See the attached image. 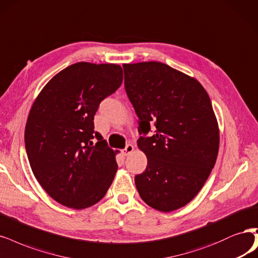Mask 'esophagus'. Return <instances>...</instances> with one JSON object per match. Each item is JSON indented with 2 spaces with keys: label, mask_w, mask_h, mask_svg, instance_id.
Returning a JSON list of instances; mask_svg holds the SVG:
<instances>
[{
  "label": "esophagus",
  "mask_w": 258,
  "mask_h": 258,
  "mask_svg": "<svg viewBox=\"0 0 258 258\" xmlns=\"http://www.w3.org/2000/svg\"><path fill=\"white\" fill-rule=\"evenodd\" d=\"M133 150H135V146L131 145V144H128L126 146V148L122 150V155L125 156V157H127V156H129V155H131L133 153Z\"/></svg>",
  "instance_id": "34e87169"
}]
</instances>
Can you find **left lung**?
Returning a JSON list of instances; mask_svg holds the SVG:
<instances>
[{
	"label": "left lung",
	"instance_id": "left-lung-1",
	"mask_svg": "<svg viewBox=\"0 0 258 258\" xmlns=\"http://www.w3.org/2000/svg\"><path fill=\"white\" fill-rule=\"evenodd\" d=\"M125 88L139 117L138 147L146 170L135 181L148 206L170 212L203 188L219 152V125L209 96L198 81L160 61L123 64ZM155 135L145 136L150 127Z\"/></svg>",
	"mask_w": 258,
	"mask_h": 258
}]
</instances>
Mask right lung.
I'll list each match as a JSON object with an SVG mask.
<instances>
[{
    "mask_svg": "<svg viewBox=\"0 0 258 258\" xmlns=\"http://www.w3.org/2000/svg\"><path fill=\"white\" fill-rule=\"evenodd\" d=\"M121 83L119 65L79 61L53 77L32 105L24 132L29 162L44 191L61 205L91 207L112 184L119 152L94 130V116Z\"/></svg>",
    "mask_w": 258,
    "mask_h": 258,
    "instance_id": "add662e5",
    "label": "right lung"
}]
</instances>
